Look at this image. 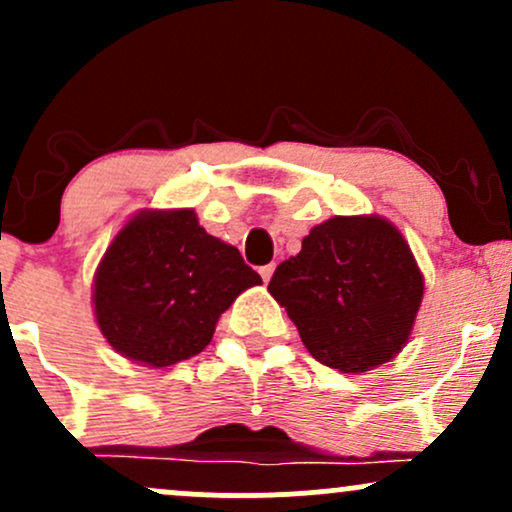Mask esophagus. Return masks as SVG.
Returning <instances> with one entry per match:
<instances>
[{
    "instance_id": "esophagus-1",
    "label": "esophagus",
    "mask_w": 512,
    "mask_h": 512,
    "mask_svg": "<svg viewBox=\"0 0 512 512\" xmlns=\"http://www.w3.org/2000/svg\"><path fill=\"white\" fill-rule=\"evenodd\" d=\"M272 274H274V264H264V267H260V276L264 279V284L272 279Z\"/></svg>"
}]
</instances>
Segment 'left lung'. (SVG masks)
<instances>
[{
	"label": "left lung",
	"mask_w": 512,
	"mask_h": 512,
	"mask_svg": "<svg viewBox=\"0 0 512 512\" xmlns=\"http://www.w3.org/2000/svg\"><path fill=\"white\" fill-rule=\"evenodd\" d=\"M269 293L313 358L342 373H366L407 344L424 274L387 219L334 216L276 267Z\"/></svg>",
	"instance_id": "obj_1"
}]
</instances>
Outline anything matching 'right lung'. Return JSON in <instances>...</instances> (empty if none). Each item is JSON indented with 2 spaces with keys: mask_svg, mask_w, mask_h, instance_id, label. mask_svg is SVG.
Here are the masks:
<instances>
[{
  "mask_svg": "<svg viewBox=\"0 0 512 512\" xmlns=\"http://www.w3.org/2000/svg\"><path fill=\"white\" fill-rule=\"evenodd\" d=\"M257 284L238 248L209 236L192 209H144L105 250L93 305L117 354L166 368L199 354L223 310Z\"/></svg>",
  "mask_w": 512,
  "mask_h": 512,
  "instance_id": "add662e5",
  "label": "right lung"
}]
</instances>
